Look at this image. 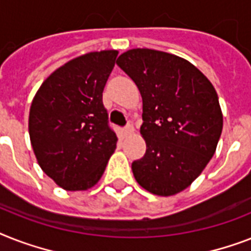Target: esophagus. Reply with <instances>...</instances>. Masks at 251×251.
<instances>
[{"instance_id":"34e87169","label":"esophagus","mask_w":251,"mask_h":251,"mask_svg":"<svg viewBox=\"0 0 251 251\" xmlns=\"http://www.w3.org/2000/svg\"><path fill=\"white\" fill-rule=\"evenodd\" d=\"M124 131H125V134H131L134 131V126H133V122L129 121L127 122V125L124 127Z\"/></svg>"}]
</instances>
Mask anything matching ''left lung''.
I'll return each instance as SVG.
<instances>
[{
    "label": "left lung",
    "mask_w": 251,
    "mask_h": 251,
    "mask_svg": "<svg viewBox=\"0 0 251 251\" xmlns=\"http://www.w3.org/2000/svg\"><path fill=\"white\" fill-rule=\"evenodd\" d=\"M117 65L143 100L141 134L147 150L131 164L134 177L152 194H177L202 173L216 151L223 130L218 94L194 65L171 53L130 49Z\"/></svg>",
    "instance_id": "left-lung-1"
}]
</instances>
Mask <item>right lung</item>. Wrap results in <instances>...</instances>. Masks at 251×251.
I'll return each mask as SVG.
<instances>
[{
  "label": "right lung",
  "mask_w": 251,
  "mask_h": 251,
  "mask_svg": "<svg viewBox=\"0 0 251 251\" xmlns=\"http://www.w3.org/2000/svg\"><path fill=\"white\" fill-rule=\"evenodd\" d=\"M117 50L69 61L43 82L31 104L28 131L37 163L65 190L98 183L117 145L102 91Z\"/></svg>",
  "instance_id": "add662e5"
}]
</instances>
